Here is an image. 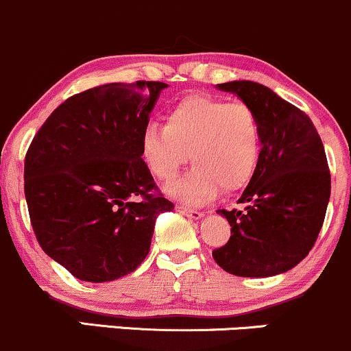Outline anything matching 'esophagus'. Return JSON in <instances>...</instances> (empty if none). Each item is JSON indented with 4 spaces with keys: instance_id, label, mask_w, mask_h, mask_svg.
Listing matches in <instances>:
<instances>
[{
    "instance_id": "1",
    "label": "esophagus",
    "mask_w": 351,
    "mask_h": 351,
    "mask_svg": "<svg viewBox=\"0 0 351 351\" xmlns=\"http://www.w3.org/2000/svg\"><path fill=\"white\" fill-rule=\"evenodd\" d=\"M176 209H178L181 215L191 217V219H201V217H203V213H201V211H196V209H189L186 206H181V204H178Z\"/></svg>"
}]
</instances>
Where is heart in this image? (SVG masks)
<instances>
[{
  "label": "heart",
  "mask_w": 351,
  "mask_h": 351,
  "mask_svg": "<svg viewBox=\"0 0 351 351\" xmlns=\"http://www.w3.org/2000/svg\"><path fill=\"white\" fill-rule=\"evenodd\" d=\"M142 155L162 181L175 178L189 155L193 168L167 191L183 203L201 204L219 189L234 193L251 180L261 155L259 119L244 102L188 95L170 108L165 127L145 128Z\"/></svg>",
  "instance_id": "obj_1"
}]
</instances>
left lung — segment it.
<instances>
[{
	"label": "left lung",
	"instance_id": "1",
	"mask_svg": "<svg viewBox=\"0 0 351 351\" xmlns=\"http://www.w3.org/2000/svg\"><path fill=\"white\" fill-rule=\"evenodd\" d=\"M256 112L261 155L237 203L244 209H217L231 237L213 257L239 277H271L291 271L310 252L324 224L330 199V171L317 128L305 112L263 84H217Z\"/></svg>",
	"mask_w": 351,
	"mask_h": 351
}]
</instances>
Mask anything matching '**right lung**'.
Here are the masks:
<instances>
[{
    "instance_id": "obj_1",
    "label": "right lung",
    "mask_w": 351,
    "mask_h": 351,
    "mask_svg": "<svg viewBox=\"0 0 351 351\" xmlns=\"http://www.w3.org/2000/svg\"><path fill=\"white\" fill-rule=\"evenodd\" d=\"M163 82L106 84L62 102L24 160V195L43 251L72 276L108 282L150 251L158 193L142 158V135Z\"/></svg>"
}]
</instances>
